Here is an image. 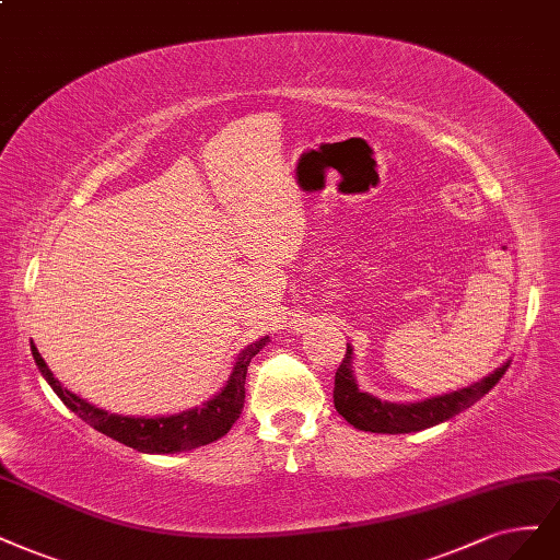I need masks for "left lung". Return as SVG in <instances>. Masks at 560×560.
<instances>
[{
    "label": "left lung",
    "instance_id": "8db88e82",
    "mask_svg": "<svg viewBox=\"0 0 560 560\" xmlns=\"http://www.w3.org/2000/svg\"><path fill=\"white\" fill-rule=\"evenodd\" d=\"M352 345H347V354L336 371V387H334V402L336 410L352 423L359 431L371 433H417L423 429H431L435 423L447 421L458 412L468 410L481 396L489 394L498 380L505 375L510 361H505L500 369L481 377L470 387L456 389L442 396L423 398L415 402H392L382 400L369 392H361L354 371H352Z\"/></svg>",
    "mask_w": 560,
    "mask_h": 560
}]
</instances>
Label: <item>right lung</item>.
I'll use <instances>...</instances> for the list:
<instances>
[{"label": "right lung", "mask_w": 560, "mask_h": 560, "mask_svg": "<svg viewBox=\"0 0 560 560\" xmlns=\"http://www.w3.org/2000/svg\"><path fill=\"white\" fill-rule=\"evenodd\" d=\"M268 336L247 345L245 350L236 357L234 369H231L224 387L208 398L201 408H189L178 415H162V417H129V415H113L108 410L96 408L85 398L69 392L65 384L52 375L46 365L44 357L38 354L36 345L32 342V357L42 371L44 380L50 384L52 392L60 396L71 412L79 415L85 423L100 433L122 442V445L143 452V454H178L189 452L203 445H210L229 429L234 427L238 419L243 402H245V375L247 365L255 354L268 345Z\"/></svg>", "instance_id": "1"}]
</instances>
